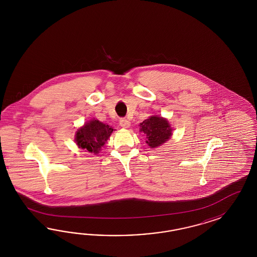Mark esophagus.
I'll list each match as a JSON object with an SVG mask.
<instances>
[{"mask_svg":"<svg viewBox=\"0 0 257 257\" xmlns=\"http://www.w3.org/2000/svg\"><path fill=\"white\" fill-rule=\"evenodd\" d=\"M119 125H120L122 128L127 129V128H129V127L131 126V123H130V121H129L128 119H126V118H120Z\"/></svg>","mask_w":257,"mask_h":257,"instance_id":"obj_1","label":"esophagus"}]
</instances>
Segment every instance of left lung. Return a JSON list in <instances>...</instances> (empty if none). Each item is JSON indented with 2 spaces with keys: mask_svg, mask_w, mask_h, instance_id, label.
Instances as JSON below:
<instances>
[{
  "mask_svg": "<svg viewBox=\"0 0 257 257\" xmlns=\"http://www.w3.org/2000/svg\"><path fill=\"white\" fill-rule=\"evenodd\" d=\"M140 132L146 135V143L151 148L161 146L171 139L172 129L168 119L162 117L152 116L140 123Z\"/></svg>",
  "mask_w": 257,
  "mask_h": 257,
  "instance_id": "1",
  "label": "left lung"
}]
</instances>
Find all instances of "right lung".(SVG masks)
<instances>
[{"label": "right lung", "mask_w": 257, "mask_h": 257, "mask_svg": "<svg viewBox=\"0 0 257 257\" xmlns=\"http://www.w3.org/2000/svg\"><path fill=\"white\" fill-rule=\"evenodd\" d=\"M113 130L114 129L109 125L94 118L78 129L75 135V142L79 148L97 155L108 140Z\"/></svg>", "instance_id": "add662e5"}]
</instances>
